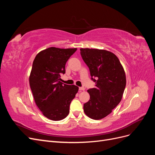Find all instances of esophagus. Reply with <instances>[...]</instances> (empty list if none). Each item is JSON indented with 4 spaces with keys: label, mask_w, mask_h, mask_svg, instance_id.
Returning a JSON list of instances; mask_svg holds the SVG:
<instances>
[{
    "label": "esophagus",
    "mask_w": 155,
    "mask_h": 155,
    "mask_svg": "<svg viewBox=\"0 0 155 155\" xmlns=\"http://www.w3.org/2000/svg\"><path fill=\"white\" fill-rule=\"evenodd\" d=\"M79 91H84V90H85V88H84L83 87H79Z\"/></svg>",
    "instance_id": "34e87169"
}]
</instances>
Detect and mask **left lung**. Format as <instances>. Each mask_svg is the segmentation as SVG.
<instances>
[{
    "label": "left lung",
    "mask_w": 155,
    "mask_h": 155,
    "mask_svg": "<svg viewBox=\"0 0 155 155\" xmlns=\"http://www.w3.org/2000/svg\"><path fill=\"white\" fill-rule=\"evenodd\" d=\"M80 51L91 79L96 83L95 88L87 91L90 100L83 105L84 112L89 118L101 120L121 101L126 85L124 69L117 56L110 51L90 48Z\"/></svg>",
    "instance_id": "1"
}]
</instances>
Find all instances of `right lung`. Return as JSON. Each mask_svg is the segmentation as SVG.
<instances>
[{"label":"right lung","mask_w":155,"mask_h":155,"mask_svg":"<svg viewBox=\"0 0 155 155\" xmlns=\"http://www.w3.org/2000/svg\"><path fill=\"white\" fill-rule=\"evenodd\" d=\"M76 50L50 47L40 51L33 62L29 78L31 90L37 106L51 120L66 118L78 91V87L60 81L67 61Z\"/></svg>","instance_id":"add662e5"}]
</instances>
